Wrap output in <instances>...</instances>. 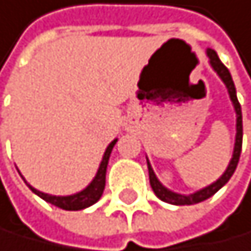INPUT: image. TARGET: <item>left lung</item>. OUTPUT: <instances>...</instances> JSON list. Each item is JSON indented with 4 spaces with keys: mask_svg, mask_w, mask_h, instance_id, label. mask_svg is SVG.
I'll use <instances>...</instances> for the list:
<instances>
[{
    "mask_svg": "<svg viewBox=\"0 0 251 251\" xmlns=\"http://www.w3.org/2000/svg\"><path fill=\"white\" fill-rule=\"evenodd\" d=\"M206 56H208V62L210 67L215 70V74L221 78V81L224 83V86L227 89V94H229V99L234 105V112H235V142H234V151H232V158L229 160V165L227 168L224 170V173L218 177L215 182L211 184L205 186L199 191H195L192 194H179V192H175L171 189L165 187L162 182L158 181L157 175L153 173V168L151 162L147 158V168H149V181H151V186H152V191L155 192V195L163 200V202L171 203V205H194V203H199V202H203V200L210 199L211 195H215L220 189L226 184V182L231 179V176L234 175L235 168H237V163H239V158H240V151H242V109H240V104L237 100V93H235V86H234V81H232V76L229 74V70L226 69L220 57H218L216 51L213 49H206Z\"/></svg>",
    "mask_w": 251,
    "mask_h": 251,
    "instance_id": "8db88e82",
    "label": "left lung"
}]
</instances>
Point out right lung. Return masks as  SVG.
<instances>
[{
	"label": "right lung",
	"mask_w": 251,
	"mask_h": 251,
	"mask_svg": "<svg viewBox=\"0 0 251 251\" xmlns=\"http://www.w3.org/2000/svg\"><path fill=\"white\" fill-rule=\"evenodd\" d=\"M118 139H113L109 146H107L102 160L99 163V168H98V173L93 177V181L89 184L81 189L80 192H75V194H70V195H51V194H46V192H41L35 189L33 186H30L25 177L22 176V179L27 182V186L30 187V191L36 194L38 197H41L43 200H46L51 205H56L59 208L62 210H69V211H78V210H84L88 206L94 205L98 200L102 197V192H104V187H105V173H107V165H109V158H110V153H112V149L113 146L117 144Z\"/></svg>",
	"instance_id": "right-lung-1"
}]
</instances>
